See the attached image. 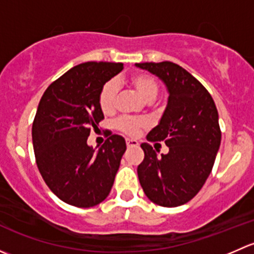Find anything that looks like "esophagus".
Listing matches in <instances>:
<instances>
[{"mask_svg": "<svg viewBox=\"0 0 254 254\" xmlns=\"http://www.w3.org/2000/svg\"><path fill=\"white\" fill-rule=\"evenodd\" d=\"M139 145V142L136 140H131V139H127V147H134V146Z\"/></svg>", "mask_w": 254, "mask_h": 254, "instance_id": "34e87169", "label": "esophagus"}]
</instances>
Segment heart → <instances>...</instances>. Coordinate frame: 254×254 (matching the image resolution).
<instances>
[{"mask_svg":"<svg viewBox=\"0 0 254 254\" xmlns=\"http://www.w3.org/2000/svg\"><path fill=\"white\" fill-rule=\"evenodd\" d=\"M129 83L146 102H151L156 98L160 91V84L157 79L148 73H136L129 78ZM118 87L113 79L107 81L102 86L98 94V104L99 108L103 113L108 114L112 113L115 108V102H117ZM115 129L122 131L123 134L135 136L139 134L141 130L147 127V122L143 118H131V117H122L115 120Z\"/></svg>","mask_w":254,"mask_h":254,"instance_id":"obj_1","label":"heart"}]
</instances>
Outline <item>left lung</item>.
<instances>
[{"mask_svg":"<svg viewBox=\"0 0 254 254\" xmlns=\"http://www.w3.org/2000/svg\"><path fill=\"white\" fill-rule=\"evenodd\" d=\"M158 76L167 86L168 104L148 141H163L167 155L157 156L152 146L141 143L145 153L137 176L146 196L166 207L193 199L209 177L221 142L219 114L211 94L182 66L171 61L136 64Z\"/></svg>","mask_w":254,"mask_h":254,"instance_id":"obj_1","label":"left lung"}]
</instances>
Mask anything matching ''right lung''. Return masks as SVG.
Segmentation results:
<instances>
[{"label": "right lung", "instance_id": "right-lung-1", "mask_svg": "<svg viewBox=\"0 0 254 254\" xmlns=\"http://www.w3.org/2000/svg\"><path fill=\"white\" fill-rule=\"evenodd\" d=\"M124 68L122 63L88 61L50 83L32 127L35 162L50 190L65 203L91 207L108 196L125 140L108 134L98 151L87 145L104 119L98 104L102 86Z\"/></svg>", "mask_w": 254, "mask_h": 254}]
</instances>
